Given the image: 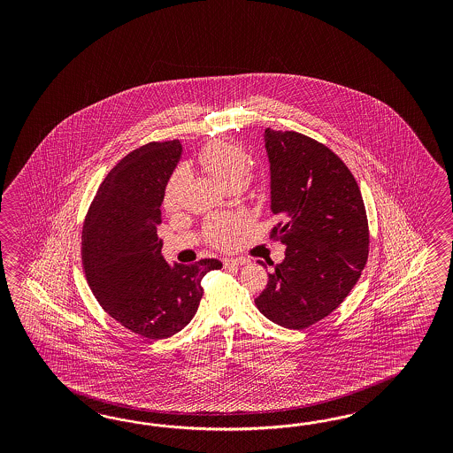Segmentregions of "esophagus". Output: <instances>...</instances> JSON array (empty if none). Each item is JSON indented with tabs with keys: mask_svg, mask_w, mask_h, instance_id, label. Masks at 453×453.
<instances>
[{
	"mask_svg": "<svg viewBox=\"0 0 453 453\" xmlns=\"http://www.w3.org/2000/svg\"><path fill=\"white\" fill-rule=\"evenodd\" d=\"M224 267H239V265H244L247 264V259H242V257H237V259H224Z\"/></svg>",
	"mask_w": 453,
	"mask_h": 453,
	"instance_id": "34e87169",
	"label": "esophagus"
}]
</instances>
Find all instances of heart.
<instances>
[{
  "label": "heart",
  "mask_w": 453,
  "mask_h": 453,
  "mask_svg": "<svg viewBox=\"0 0 453 453\" xmlns=\"http://www.w3.org/2000/svg\"><path fill=\"white\" fill-rule=\"evenodd\" d=\"M197 163L203 167L204 173L226 189L237 188L246 176V152L239 146L226 141H216L207 144L206 148L199 152ZM184 182H186V174L182 171H176L167 180L163 192V206L167 211H173L178 207L179 196ZM241 227H242V220L234 216L214 218L207 224V239L212 246H231Z\"/></svg>",
  "instance_id": "obj_1"
}]
</instances>
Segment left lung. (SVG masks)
I'll list each match as a JSON object with an SVG mask.
<instances>
[{
  "label": "left lung",
  "instance_id": "left-lung-1",
  "mask_svg": "<svg viewBox=\"0 0 453 453\" xmlns=\"http://www.w3.org/2000/svg\"><path fill=\"white\" fill-rule=\"evenodd\" d=\"M262 136L271 211L284 219L273 235L286 257L271 264L274 273L254 302L277 326L305 329L334 312L362 274L369 254L365 207L352 173L329 148L296 131L267 127Z\"/></svg>",
  "mask_w": 453,
  "mask_h": 453
}]
</instances>
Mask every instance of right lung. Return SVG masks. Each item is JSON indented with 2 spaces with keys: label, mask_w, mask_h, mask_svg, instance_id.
<instances>
[{
  "label": "right lung",
  "mask_w": 453,
  "mask_h": 453,
  "mask_svg": "<svg viewBox=\"0 0 453 453\" xmlns=\"http://www.w3.org/2000/svg\"><path fill=\"white\" fill-rule=\"evenodd\" d=\"M182 157L176 141L129 152L97 189L82 227V269L101 307L126 329L161 341L184 329L218 259L169 264L157 237L163 192Z\"/></svg>",
  "instance_id": "right-lung-1"
}]
</instances>
